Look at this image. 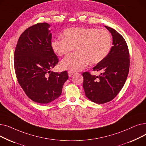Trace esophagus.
Instances as JSON below:
<instances>
[{"label":"esophagus","instance_id":"obj_1","mask_svg":"<svg viewBox=\"0 0 146 146\" xmlns=\"http://www.w3.org/2000/svg\"><path fill=\"white\" fill-rule=\"evenodd\" d=\"M74 74V73L73 72H71V71H68V74L69 77H71V76H72V75H73Z\"/></svg>","mask_w":146,"mask_h":146}]
</instances>
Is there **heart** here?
I'll return each mask as SVG.
<instances>
[{"mask_svg":"<svg viewBox=\"0 0 146 146\" xmlns=\"http://www.w3.org/2000/svg\"><path fill=\"white\" fill-rule=\"evenodd\" d=\"M64 38L51 42L53 51L58 56L67 54L76 47L77 51L63 58L61 67L72 72L82 70L89 63L97 64L108 55L111 36L105 29L96 28H71L63 32Z\"/></svg>","mask_w":146,"mask_h":146,"instance_id":"b5f03b06","label":"heart"}]
</instances>
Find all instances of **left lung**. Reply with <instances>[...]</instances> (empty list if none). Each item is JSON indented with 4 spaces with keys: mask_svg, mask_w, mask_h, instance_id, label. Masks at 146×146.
I'll list each match as a JSON object with an SVG mask.
<instances>
[{
    "mask_svg": "<svg viewBox=\"0 0 146 146\" xmlns=\"http://www.w3.org/2000/svg\"><path fill=\"white\" fill-rule=\"evenodd\" d=\"M105 27L112 36V45L108 55L93 68L103 73L96 76L86 72L82 73L83 88L91 101L102 104L112 101L123 88L129 68V54L124 38L117 31Z\"/></svg>",
    "mask_w": 146,
    "mask_h": 146,
    "instance_id": "8db88e82",
    "label": "left lung"
}]
</instances>
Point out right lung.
I'll list each match as a JSON object with an SVG mask.
<instances>
[{"label": "right lung", "instance_id": "right-lung-1", "mask_svg": "<svg viewBox=\"0 0 146 146\" xmlns=\"http://www.w3.org/2000/svg\"><path fill=\"white\" fill-rule=\"evenodd\" d=\"M50 27L46 22L38 23L25 30L19 38L14 54L19 84L29 98L41 104L58 98L68 78L67 71H50L58 58L51 47Z\"/></svg>", "mask_w": 146, "mask_h": 146}]
</instances>
